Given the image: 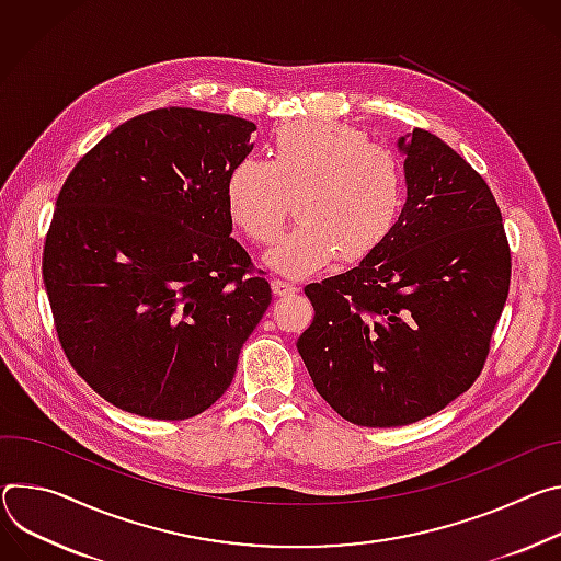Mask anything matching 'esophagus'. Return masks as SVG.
I'll list each match as a JSON object with an SVG mask.
<instances>
[{
	"label": "esophagus",
	"instance_id": "obj_1",
	"mask_svg": "<svg viewBox=\"0 0 561 561\" xmlns=\"http://www.w3.org/2000/svg\"><path fill=\"white\" fill-rule=\"evenodd\" d=\"M272 289H274L276 296H291V294L298 291V287H296L294 283L283 280V278H274V280H272Z\"/></svg>",
	"mask_w": 561,
	"mask_h": 561
}]
</instances>
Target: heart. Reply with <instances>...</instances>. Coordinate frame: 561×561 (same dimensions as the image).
<instances>
[{
  "label": "heart",
  "instance_id": "1",
  "mask_svg": "<svg viewBox=\"0 0 561 561\" xmlns=\"http://www.w3.org/2000/svg\"><path fill=\"white\" fill-rule=\"evenodd\" d=\"M298 225L267 256L287 276H305L336 256L356 263L392 231L403 175L392 151L332 119L285 124L270 160L242 158L227 178V211L256 244H272L291 214Z\"/></svg>",
  "mask_w": 561,
  "mask_h": 561
}]
</instances>
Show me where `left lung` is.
<instances>
[{
  "instance_id": "8db88e82",
  "label": "left lung",
  "mask_w": 561,
  "mask_h": 561,
  "mask_svg": "<svg viewBox=\"0 0 561 561\" xmlns=\"http://www.w3.org/2000/svg\"><path fill=\"white\" fill-rule=\"evenodd\" d=\"M408 201L358 267L312 283L298 339L317 392L345 421L397 427L444 410L481 375L511 289V244L488 182L442 138H401Z\"/></svg>"
}]
</instances>
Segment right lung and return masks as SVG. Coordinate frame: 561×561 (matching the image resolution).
Wrapping results in <instances>:
<instances>
[{"mask_svg": "<svg viewBox=\"0 0 561 561\" xmlns=\"http://www.w3.org/2000/svg\"><path fill=\"white\" fill-rule=\"evenodd\" d=\"M256 124L156 108L119 124L61 184L42 276L57 339L115 408L184 421L211 408L272 287L229 236L227 178Z\"/></svg>", "mask_w": 561, "mask_h": 561, "instance_id": "obj_1", "label": "right lung"}]
</instances>
